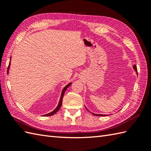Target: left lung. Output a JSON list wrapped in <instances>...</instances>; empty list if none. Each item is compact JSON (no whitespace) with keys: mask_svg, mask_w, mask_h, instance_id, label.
Here are the masks:
<instances>
[{"mask_svg":"<svg viewBox=\"0 0 151 151\" xmlns=\"http://www.w3.org/2000/svg\"><path fill=\"white\" fill-rule=\"evenodd\" d=\"M133 69H134V70H135L136 71V74L137 75V67H136V65H133ZM86 108L88 110V108L86 107ZM89 111V110H88ZM89 112H91V111H89ZM91 113L93 114V115H97V116H106V115H106V114H94V113H92V112H91Z\"/></svg>","mask_w":151,"mask_h":151,"instance_id":"8db88e82","label":"left lung"}]
</instances>
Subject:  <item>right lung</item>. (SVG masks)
Here are the masks:
<instances>
[{"mask_svg":"<svg viewBox=\"0 0 151 151\" xmlns=\"http://www.w3.org/2000/svg\"><path fill=\"white\" fill-rule=\"evenodd\" d=\"M11 58H10V61H11ZM10 64H11V63H10V62H9V66H8V71H7V73H8V74H9V68H10ZM72 84L71 82L69 83L68 84H67V85L65 86V87H64V88H63L62 91V93H61V96H60V101H59V102H58V106H56V108L55 109H54V110L50 112V113L43 115V116H50V115H54V114H56V112L60 110V107L62 106L63 97V95H64V94H65V91H66V89L69 87V86H70V84Z\"/></svg>","mask_w":151,"mask_h":151,"instance_id":"obj_1","label":"right lung"}]
</instances>
